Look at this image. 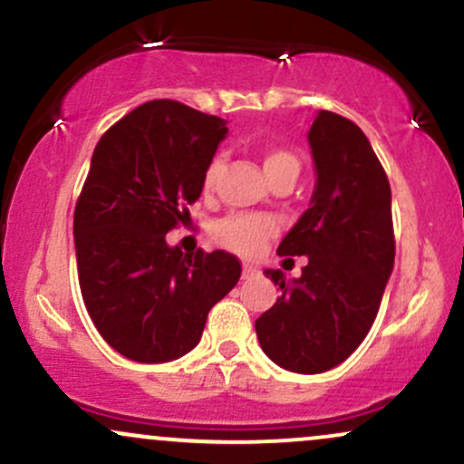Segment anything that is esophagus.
<instances>
[{
	"label": "esophagus",
	"instance_id": "1",
	"mask_svg": "<svg viewBox=\"0 0 464 464\" xmlns=\"http://www.w3.org/2000/svg\"><path fill=\"white\" fill-rule=\"evenodd\" d=\"M255 275H257V270H255L253 266L244 264V268H242V276H244V279H250V276H255Z\"/></svg>",
	"mask_w": 464,
	"mask_h": 464
}]
</instances>
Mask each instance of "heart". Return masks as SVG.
Returning a JSON list of instances; mask_svg holds the SVG:
<instances>
[{"label":"heart","instance_id":"heart-1","mask_svg":"<svg viewBox=\"0 0 464 464\" xmlns=\"http://www.w3.org/2000/svg\"><path fill=\"white\" fill-rule=\"evenodd\" d=\"M262 161H264V172L266 177H268V180L279 177V174L284 172H295L296 177H299V169H301L299 159H296L290 150H285V148H268V150L264 152ZM220 168H222L220 159H214V161L209 163V168H207L205 180H202L207 191L214 188L218 174H220ZM273 231H275L273 222L266 220V218L231 216L227 218V220L218 222L214 228V239L220 244V246L250 255L255 253V250H259L264 239Z\"/></svg>","mask_w":464,"mask_h":464}]
</instances>
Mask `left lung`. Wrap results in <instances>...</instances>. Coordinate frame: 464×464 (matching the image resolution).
<instances>
[{
	"mask_svg": "<svg viewBox=\"0 0 464 464\" xmlns=\"http://www.w3.org/2000/svg\"><path fill=\"white\" fill-rule=\"evenodd\" d=\"M307 141L316 183L310 209L276 253L303 255L299 279L264 270L281 296L255 321L264 353L314 375L344 362L369 334L395 266L391 185L360 126L318 111Z\"/></svg>",
	"mask_w": 464,
	"mask_h": 464,
	"instance_id": "obj_1",
	"label": "left lung"
}]
</instances>
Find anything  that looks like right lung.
Returning a JSON list of instances; mask_svg holds the SVG:
<instances>
[{"instance_id": "right-lung-1", "label": "right lung", "mask_w": 464, "mask_h": 464, "mask_svg": "<svg viewBox=\"0 0 464 464\" xmlns=\"http://www.w3.org/2000/svg\"><path fill=\"white\" fill-rule=\"evenodd\" d=\"M227 132L220 117L152 100L95 146L73 214L78 279L95 329L124 358L161 364L189 353L242 275L231 253H183L165 239L200 198Z\"/></svg>"}]
</instances>
